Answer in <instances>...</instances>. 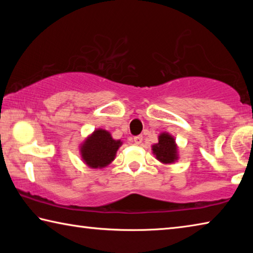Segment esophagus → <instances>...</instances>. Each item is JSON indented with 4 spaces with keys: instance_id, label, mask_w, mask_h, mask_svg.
I'll return each instance as SVG.
<instances>
[{
    "instance_id": "esophagus-1",
    "label": "esophagus",
    "mask_w": 253,
    "mask_h": 253,
    "mask_svg": "<svg viewBox=\"0 0 253 253\" xmlns=\"http://www.w3.org/2000/svg\"><path fill=\"white\" fill-rule=\"evenodd\" d=\"M142 142H143V136L142 135H138V136L134 137V143L136 145H139Z\"/></svg>"
}]
</instances>
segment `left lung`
Instances as JSON below:
<instances>
[{"mask_svg":"<svg viewBox=\"0 0 253 253\" xmlns=\"http://www.w3.org/2000/svg\"><path fill=\"white\" fill-rule=\"evenodd\" d=\"M153 154L163 164H172L178 160L177 146L175 139L169 132H162L158 136V143L152 146Z\"/></svg>","mask_w":253,"mask_h":253,"instance_id":"1","label":"left lung"}]
</instances>
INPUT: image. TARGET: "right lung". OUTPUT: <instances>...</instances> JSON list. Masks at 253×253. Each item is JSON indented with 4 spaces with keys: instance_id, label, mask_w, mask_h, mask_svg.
Listing matches in <instances>:
<instances>
[{
    "instance_id": "add662e5",
    "label": "right lung",
    "mask_w": 253,
    "mask_h": 253,
    "mask_svg": "<svg viewBox=\"0 0 253 253\" xmlns=\"http://www.w3.org/2000/svg\"><path fill=\"white\" fill-rule=\"evenodd\" d=\"M122 142L114 139L109 131L98 128L81 144L83 161L91 169H102L115 160Z\"/></svg>"
}]
</instances>
